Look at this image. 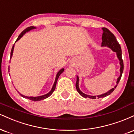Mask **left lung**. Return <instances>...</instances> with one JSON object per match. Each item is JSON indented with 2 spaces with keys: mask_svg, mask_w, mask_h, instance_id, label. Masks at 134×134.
Listing matches in <instances>:
<instances>
[{
  "mask_svg": "<svg viewBox=\"0 0 134 134\" xmlns=\"http://www.w3.org/2000/svg\"><path fill=\"white\" fill-rule=\"evenodd\" d=\"M102 30L103 31H104V32H103L102 37V46L108 47L110 48V49L113 51L117 53V57H118L119 60H120V76L119 77V78L117 79V83L118 84L119 81H120V79H121L122 73H123V71H124V62L122 58L121 47H120V44H119V43L118 42V41H117V38H116L115 35H114L110 31V30L107 29L105 28V27H103ZM75 87H76V89L77 92H78L79 93L80 96H82L83 97H85V98L88 97V98H90V99H97V98L98 99H100V98L105 97L110 95V93H112L114 90H115V88H116L117 85H116L115 87L112 88V89L110 90L109 92L104 93V94L99 95V96H88V95L85 94V93L82 92L80 91L79 88V77L77 76V82H76V83H75Z\"/></svg>",
  "mask_w": 134,
  "mask_h": 134,
  "instance_id": "1",
  "label": "left lung"
}]
</instances>
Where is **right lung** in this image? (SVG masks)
I'll list each match as a JSON object with an SVG mask.
<instances>
[{
  "instance_id": "add662e5",
  "label": "right lung",
  "mask_w": 134,
  "mask_h": 134,
  "mask_svg": "<svg viewBox=\"0 0 134 134\" xmlns=\"http://www.w3.org/2000/svg\"><path fill=\"white\" fill-rule=\"evenodd\" d=\"M35 29V27L34 26H30V27H27V28L25 29V30H23L22 32L20 33V34L19 35L18 38H17V39L16 40L15 42H17V41H19L20 38L22 37V36H23L24 34H25V33H26L27 32L29 31V30H32V29ZM14 46H13L12 48V50H11V52H10V59L11 57H12V53H13V51H14ZM64 69H62L61 70H59V72H58V73L57 74V75H56V78H55V82L54 83V85H53V87L52 88V90L51 91L49 92V93H47L46 95H43V96H38V97H27V96H23V95H22L21 93H20V95L22 97H23L24 98H26V99H28L30 100H32V101H39V100H43L45 99H46V98L49 97L50 96H51L52 93L54 92V91H55V87H56V84H57V80H58V78H59V76H60V75L63 72H64Z\"/></svg>"
}]
</instances>
